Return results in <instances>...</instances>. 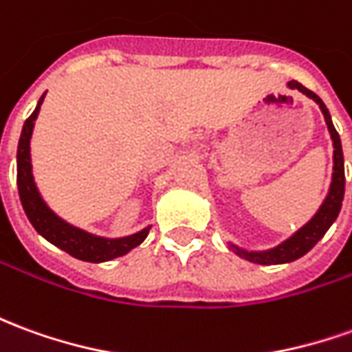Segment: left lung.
Here are the masks:
<instances>
[{"label": "left lung", "mask_w": 352, "mask_h": 352, "mask_svg": "<svg viewBox=\"0 0 352 352\" xmlns=\"http://www.w3.org/2000/svg\"><path fill=\"white\" fill-rule=\"evenodd\" d=\"M287 87L301 91L309 99H313L322 110L326 125H328V131H330L331 144H333V171H331V183L330 188H328V194H326V198L320 204L318 211L299 230H296L289 238H286L284 242H280L278 245H274L270 250H259V252L257 250H245V248H240V245L228 242V248L238 257H242L245 261L257 263V265H282V263H292L299 259V257H303L307 252H311L314 245L318 244V240H322V236L328 232V228L333 225V221L338 219L339 211H341L343 194H345V166H343L341 139H339L333 124H331V116L330 112H328V108H326V104L322 102V99L316 93L303 87L296 80L287 82Z\"/></svg>", "instance_id": "1"}]
</instances>
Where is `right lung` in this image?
I'll use <instances>...</instances> for the list:
<instances>
[{
  "mask_svg": "<svg viewBox=\"0 0 352 352\" xmlns=\"http://www.w3.org/2000/svg\"><path fill=\"white\" fill-rule=\"evenodd\" d=\"M43 99H45V93L38 100V107L32 112V116L22 125L19 148H16V186H19V196H21L24 213L32 223V227L38 230V234L43 236L58 250L70 253L76 259L104 263L122 257L144 242L152 225L144 227L135 234L122 236V238H104V236L91 234L87 230L74 227L68 221L58 217L55 211L49 208L47 201L43 200V196L39 194L38 184L34 181V173H32L30 141Z\"/></svg>",
  "mask_w": 352,
  "mask_h": 352,
  "instance_id": "add662e5",
  "label": "right lung"
}]
</instances>
